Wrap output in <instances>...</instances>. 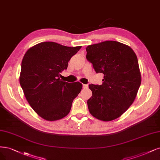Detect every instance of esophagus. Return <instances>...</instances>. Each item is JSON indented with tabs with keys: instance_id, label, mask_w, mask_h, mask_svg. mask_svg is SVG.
I'll return each mask as SVG.
<instances>
[{
	"instance_id": "obj_1",
	"label": "esophagus",
	"mask_w": 160,
	"mask_h": 160,
	"mask_svg": "<svg viewBox=\"0 0 160 160\" xmlns=\"http://www.w3.org/2000/svg\"><path fill=\"white\" fill-rule=\"evenodd\" d=\"M82 88H84V89H85V88H87L88 87V85H86V84H82Z\"/></svg>"
}]
</instances>
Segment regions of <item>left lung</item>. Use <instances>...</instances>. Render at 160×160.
Masks as SVG:
<instances>
[{"instance_id": "obj_1", "label": "left lung", "mask_w": 160, "mask_h": 160, "mask_svg": "<svg viewBox=\"0 0 160 160\" xmlns=\"http://www.w3.org/2000/svg\"><path fill=\"white\" fill-rule=\"evenodd\" d=\"M86 58L102 83L89 85L92 97L87 101L90 113L103 121L120 117L133 103L141 84L138 62L129 46L116 41L88 46Z\"/></svg>"}]
</instances>
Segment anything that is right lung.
Listing matches in <instances>:
<instances>
[{
    "instance_id": "right-lung-1",
    "label": "right lung",
    "mask_w": 160,
    "mask_h": 160,
    "mask_svg": "<svg viewBox=\"0 0 160 160\" xmlns=\"http://www.w3.org/2000/svg\"><path fill=\"white\" fill-rule=\"evenodd\" d=\"M81 48L45 42L32 47L25 53L20 84L31 107L43 119L59 120L70 112L82 84L60 79L59 73L68 68L70 59Z\"/></svg>"
}]
</instances>
